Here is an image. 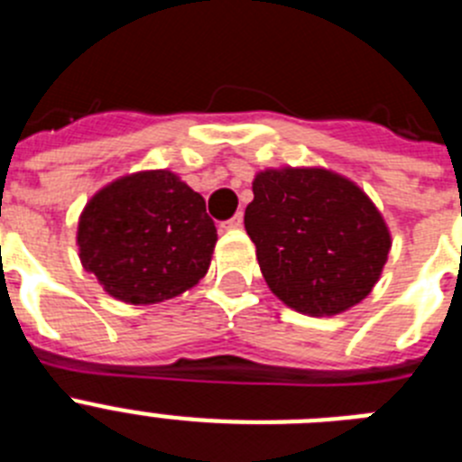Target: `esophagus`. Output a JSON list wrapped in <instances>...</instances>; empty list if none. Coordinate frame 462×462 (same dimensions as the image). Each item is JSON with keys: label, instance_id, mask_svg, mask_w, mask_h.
<instances>
[{"label": "esophagus", "instance_id": "obj_1", "mask_svg": "<svg viewBox=\"0 0 462 462\" xmlns=\"http://www.w3.org/2000/svg\"><path fill=\"white\" fill-rule=\"evenodd\" d=\"M226 226L228 228H240V226H243V212H236L234 217H231L226 222Z\"/></svg>", "mask_w": 462, "mask_h": 462}]
</instances>
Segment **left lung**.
<instances>
[{
  "label": "left lung",
  "mask_w": 462,
  "mask_h": 462,
  "mask_svg": "<svg viewBox=\"0 0 462 462\" xmlns=\"http://www.w3.org/2000/svg\"><path fill=\"white\" fill-rule=\"evenodd\" d=\"M245 228L271 291L310 317L361 303L389 259L382 215L352 180L324 169L263 171Z\"/></svg>",
  "instance_id": "8db88e82"
}]
</instances>
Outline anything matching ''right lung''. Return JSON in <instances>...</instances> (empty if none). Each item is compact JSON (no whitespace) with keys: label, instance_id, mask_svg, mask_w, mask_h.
I'll return each instance as SVG.
<instances>
[{"label":"right lung","instance_id":"add662e5","mask_svg":"<svg viewBox=\"0 0 462 462\" xmlns=\"http://www.w3.org/2000/svg\"><path fill=\"white\" fill-rule=\"evenodd\" d=\"M217 228L206 201L171 171H143L89 199L79 222L80 261L106 291L132 305L187 291L210 266Z\"/></svg>","mask_w":462,"mask_h":462}]
</instances>
